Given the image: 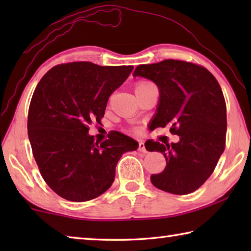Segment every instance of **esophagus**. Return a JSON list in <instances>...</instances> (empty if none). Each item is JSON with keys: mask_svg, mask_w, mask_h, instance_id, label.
<instances>
[{"mask_svg": "<svg viewBox=\"0 0 251 251\" xmlns=\"http://www.w3.org/2000/svg\"><path fill=\"white\" fill-rule=\"evenodd\" d=\"M138 151H142V152H147L146 147H145V144H144V142H139L138 143Z\"/></svg>", "mask_w": 251, "mask_h": 251, "instance_id": "1", "label": "esophagus"}]
</instances>
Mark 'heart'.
<instances>
[{"label": "heart", "instance_id": "1", "mask_svg": "<svg viewBox=\"0 0 251 251\" xmlns=\"http://www.w3.org/2000/svg\"><path fill=\"white\" fill-rule=\"evenodd\" d=\"M150 85H151V83H150V82H139V83L136 84L135 90H136V91H137V90H142V88H145V87H147V86H150Z\"/></svg>", "mask_w": 251, "mask_h": 251}]
</instances>
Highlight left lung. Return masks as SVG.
Masks as SVG:
<instances>
[{
	"label": "left lung",
	"instance_id": "1",
	"mask_svg": "<svg viewBox=\"0 0 251 251\" xmlns=\"http://www.w3.org/2000/svg\"><path fill=\"white\" fill-rule=\"evenodd\" d=\"M134 76L152 80L159 90L151 126L169 127L180 137L171 145L145 143L147 151L166 158L164 171L151 176L152 185L175 195L195 192L214 172L226 146V101L219 83L203 66L177 59L138 65Z\"/></svg>",
	"mask_w": 251,
	"mask_h": 251
}]
</instances>
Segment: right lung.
<instances>
[{
    "instance_id": "right-lung-1",
    "label": "right lung",
    "mask_w": 251,
    "mask_h": 251,
    "mask_svg": "<svg viewBox=\"0 0 251 251\" xmlns=\"http://www.w3.org/2000/svg\"><path fill=\"white\" fill-rule=\"evenodd\" d=\"M134 66L73 62L50 69L33 93L27 133L33 156L50 188L70 201H87L112 186L117 161L138 143L120 131L95 143L88 135L100 123L110 94Z\"/></svg>"
}]
</instances>
